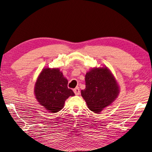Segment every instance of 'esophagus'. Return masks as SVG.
I'll return each instance as SVG.
<instances>
[{
	"instance_id": "1",
	"label": "esophagus",
	"mask_w": 152,
	"mask_h": 152,
	"mask_svg": "<svg viewBox=\"0 0 152 152\" xmlns=\"http://www.w3.org/2000/svg\"><path fill=\"white\" fill-rule=\"evenodd\" d=\"M74 93L76 94V95H78L80 94V90H79V88H74Z\"/></svg>"
}]
</instances>
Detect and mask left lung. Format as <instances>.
<instances>
[{
	"label": "left lung",
	"instance_id": "1",
	"mask_svg": "<svg viewBox=\"0 0 152 152\" xmlns=\"http://www.w3.org/2000/svg\"><path fill=\"white\" fill-rule=\"evenodd\" d=\"M86 88L81 96L88 108L93 112H101L117 98L119 86L107 67L93 68L86 74Z\"/></svg>",
	"mask_w": 152,
	"mask_h": 152
}]
</instances>
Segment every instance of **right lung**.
Masks as SVG:
<instances>
[{"instance_id":"right-lung-1","label":"right lung","mask_w":152,"mask_h":152,"mask_svg":"<svg viewBox=\"0 0 152 152\" xmlns=\"http://www.w3.org/2000/svg\"><path fill=\"white\" fill-rule=\"evenodd\" d=\"M68 80L58 68L42 70L34 87V95L39 104L51 113H56L63 107L65 101L75 94L67 87Z\"/></svg>"}]
</instances>
